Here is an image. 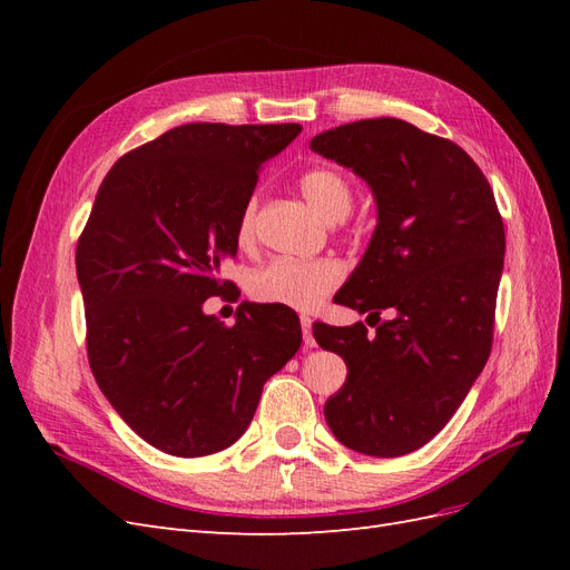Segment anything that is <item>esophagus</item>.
I'll return each mask as SVG.
<instances>
[{
	"instance_id": "esophagus-1",
	"label": "esophagus",
	"mask_w": 570,
	"mask_h": 570,
	"mask_svg": "<svg viewBox=\"0 0 570 570\" xmlns=\"http://www.w3.org/2000/svg\"><path fill=\"white\" fill-rule=\"evenodd\" d=\"M299 323H302L304 347H316V337H314V333H312V325H314V321L308 318V316H302V318H299Z\"/></svg>"
}]
</instances>
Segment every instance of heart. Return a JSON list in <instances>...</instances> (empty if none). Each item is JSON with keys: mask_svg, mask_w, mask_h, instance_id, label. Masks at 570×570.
Here are the masks:
<instances>
[{"mask_svg": "<svg viewBox=\"0 0 570 570\" xmlns=\"http://www.w3.org/2000/svg\"><path fill=\"white\" fill-rule=\"evenodd\" d=\"M299 187L308 204L325 220L347 218L354 204L350 180L340 170L318 166L308 168L299 178ZM254 199L245 206L237 220V243L249 247L254 243ZM342 266L333 258L316 262H295V258H275L258 268L249 278V295L264 304H281L299 312H312L342 283Z\"/></svg>", "mask_w": 570, "mask_h": 570, "instance_id": "obj_1", "label": "heart"}]
</instances>
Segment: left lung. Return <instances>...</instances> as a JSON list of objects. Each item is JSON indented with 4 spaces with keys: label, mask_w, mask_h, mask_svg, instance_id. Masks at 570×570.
Here are the masks:
<instances>
[{
    "label": "left lung",
    "mask_w": 570,
    "mask_h": 570,
    "mask_svg": "<svg viewBox=\"0 0 570 570\" xmlns=\"http://www.w3.org/2000/svg\"><path fill=\"white\" fill-rule=\"evenodd\" d=\"M373 189L377 226L337 302L364 323H314L347 364L325 402L333 435L368 456L416 452L450 423L492 350L504 223L488 178L459 145L400 118H366L312 140Z\"/></svg>",
    "instance_id": "left-lung-1"
}]
</instances>
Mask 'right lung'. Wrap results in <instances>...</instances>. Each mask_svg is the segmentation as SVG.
<instances>
[{"label":"right lung","mask_w":570,"mask_h":570,"mask_svg":"<svg viewBox=\"0 0 570 570\" xmlns=\"http://www.w3.org/2000/svg\"><path fill=\"white\" fill-rule=\"evenodd\" d=\"M299 124H187L120 157L101 180L76 271L99 390L137 435L174 456L243 438L264 383L297 354L295 312L243 302L235 325L204 314L258 168Z\"/></svg>","instance_id":"add662e5"}]
</instances>
